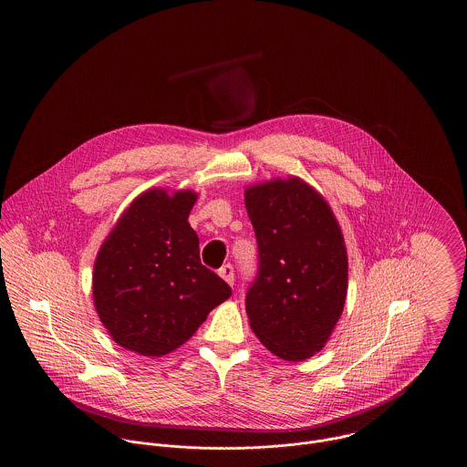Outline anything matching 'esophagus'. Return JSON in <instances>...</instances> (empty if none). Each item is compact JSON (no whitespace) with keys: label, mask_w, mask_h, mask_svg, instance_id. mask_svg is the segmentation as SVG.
<instances>
[{"label":"esophagus","mask_w":467,"mask_h":467,"mask_svg":"<svg viewBox=\"0 0 467 467\" xmlns=\"http://www.w3.org/2000/svg\"><path fill=\"white\" fill-rule=\"evenodd\" d=\"M219 275H221V278H223V282H227L229 285L234 284V269H233L231 265H225V266L221 267V269H219Z\"/></svg>","instance_id":"34e87169"}]
</instances>
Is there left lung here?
I'll return each instance as SVG.
<instances>
[{"label":"left lung","mask_w":467,"mask_h":467,"mask_svg":"<svg viewBox=\"0 0 467 467\" xmlns=\"http://www.w3.org/2000/svg\"><path fill=\"white\" fill-rule=\"evenodd\" d=\"M259 275L244 308L271 354L301 362L320 352L343 313L348 255L329 202L299 177L244 189Z\"/></svg>","instance_id":"1"}]
</instances>
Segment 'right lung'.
Segmentation results:
<instances>
[{
    "instance_id": "obj_1",
    "label": "right lung",
    "mask_w": 467,
    "mask_h": 467,
    "mask_svg": "<svg viewBox=\"0 0 467 467\" xmlns=\"http://www.w3.org/2000/svg\"><path fill=\"white\" fill-rule=\"evenodd\" d=\"M194 191L149 189L124 210L101 244L92 273L94 308L111 339L140 356L177 350L231 287L201 265L187 223Z\"/></svg>"
}]
</instances>
